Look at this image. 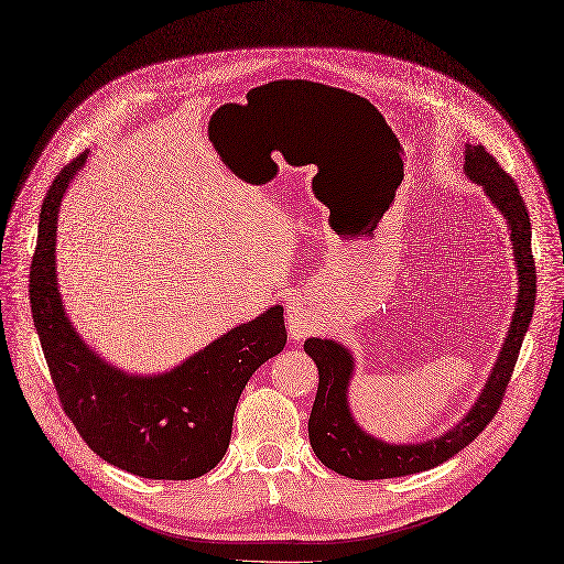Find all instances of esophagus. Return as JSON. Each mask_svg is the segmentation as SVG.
Segmentation results:
<instances>
[{
    "mask_svg": "<svg viewBox=\"0 0 564 564\" xmlns=\"http://www.w3.org/2000/svg\"><path fill=\"white\" fill-rule=\"evenodd\" d=\"M286 326L294 340H301L313 332V315H310V310L303 301L296 299L286 305Z\"/></svg>",
    "mask_w": 564,
    "mask_h": 564,
    "instance_id": "34e87169",
    "label": "esophagus"
}]
</instances>
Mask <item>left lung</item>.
<instances>
[{
	"instance_id": "left-lung-1",
	"label": "left lung",
	"mask_w": 564,
	"mask_h": 564,
	"mask_svg": "<svg viewBox=\"0 0 564 564\" xmlns=\"http://www.w3.org/2000/svg\"><path fill=\"white\" fill-rule=\"evenodd\" d=\"M464 174L482 186V193L507 219L518 273V296L507 338L490 368L474 405L448 432L422 443H387L364 432L349 408V382L355 376V355L334 338H307L303 349L319 371V387L310 413V445L324 467L355 478L380 480L420 474L451 459L488 426L497 415L522 338L528 334L536 301V270L532 259V226L516 182L480 144H464Z\"/></svg>"
}]
</instances>
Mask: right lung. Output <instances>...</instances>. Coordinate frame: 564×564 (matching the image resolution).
<instances>
[{
  "mask_svg": "<svg viewBox=\"0 0 564 564\" xmlns=\"http://www.w3.org/2000/svg\"><path fill=\"white\" fill-rule=\"evenodd\" d=\"M86 159L88 151L53 180L30 265L32 317L53 384L76 432L105 462L153 480L198 478L226 455L245 384L284 349V307H268L163 373H128L102 359L74 328L55 265L61 203Z\"/></svg>",
  "mask_w": 564,
  "mask_h": 564,
  "instance_id": "add662e5",
  "label": "right lung"
}]
</instances>
